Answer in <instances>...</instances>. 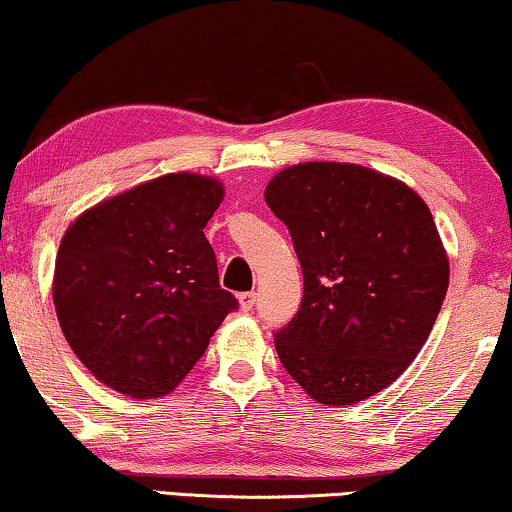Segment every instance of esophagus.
Listing matches in <instances>:
<instances>
[{"label": "esophagus", "instance_id": "34e87169", "mask_svg": "<svg viewBox=\"0 0 512 512\" xmlns=\"http://www.w3.org/2000/svg\"><path fill=\"white\" fill-rule=\"evenodd\" d=\"M238 300H240V307H242L244 311H249L251 307H254V305H256V293H254V291L240 293V295H238Z\"/></svg>", "mask_w": 512, "mask_h": 512}]
</instances>
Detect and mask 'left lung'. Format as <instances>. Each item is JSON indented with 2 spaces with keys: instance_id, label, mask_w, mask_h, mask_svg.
Segmentation results:
<instances>
[{
  "instance_id": "left-lung-1",
  "label": "left lung",
  "mask_w": 512,
  "mask_h": 512,
  "mask_svg": "<svg viewBox=\"0 0 512 512\" xmlns=\"http://www.w3.org/2000/svg\"><path fill=\"white\" fill-rule=\"evenodd\" d=\"M265 203L288 226L305 279L298 314L274 332L281 365L325 406L388 388L427 342L448 291L429 207L395 177L335 161L279 170Z\"/></svg>"
}]
</instances>
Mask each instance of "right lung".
Returning <instances> with one entry per match:
<instances>
[{"label": "right lung", "mask_w": 512, "mask_h": 512, "mask_svg": "<svg viewBox=\"0 0 512 512\" xmlns=\"http://www.w3.org/2000/svg\"><path fill=\"white\" fill-rule=\"evenodd\" d=\"M221 198L212 177L161 175L94 205L64 233L57 318L78 360L108 388L168 395L238 309L203 233Z\"/></svg>", "instance_id": "obj_1"}]
</instances>
